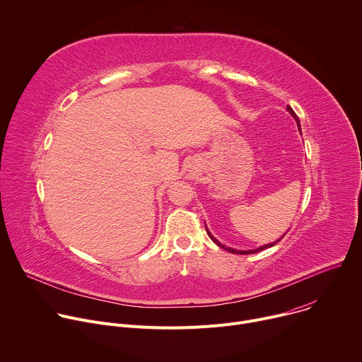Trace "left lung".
I'll use <instances>...</instances> for the list:
<instances>
[{
    "label": "left lung",
    "instance_id": "obj_1",
    "mask_svg": "<svg viewBox=\"0 0 362 362\" xmlns=\"http://www.w3.org/2000/svg\"><path fill=\"white\" fill-rule=\"evenodd\" d=\"M286 110L289 112V115L295 119V122H296V126H298V130L300 132V123H299V119H298V116L295 115V112L292 110V107L291 106H288L286 107ZM204 228H206V232H208V235H209V238L218 245V246H221L222 249H225V250H228V252H232V253H240V255H249V253H256V252H261V250H264V249H267V247H271V246H274V245H276L285 235H282L278 240H275V242H272V243H267V245H264V246H259V247H256V249H250V250H239V249H235V247H230V246H225L222 242H219L211 232H209V229H208V226H206V223H204Z\"/></svg>",
    "mask_w": 362,
    "mask_h": 362
}]
</instances>
